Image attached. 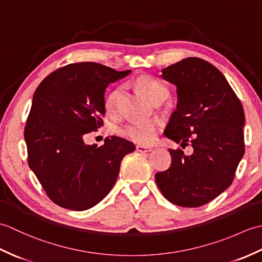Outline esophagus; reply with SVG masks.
Segmentation results:
<instances>
[{
	"instance_id": "34e87169",
	"label": "esophagus",
	"mask_w": 262,
	"mask_h": 262,
	"mask_svg": "<svg viewBox=\"0 0 262 262\" xmlns=\"http://www.w3.org/2000/svg\"><path fill=\"white\" fill-rule=\"evenodd\" d=\"M151 147H147V146H144V145H137L136 146V151L138 152V153H147V152H149L151 151Z\"/></svg>"
}]
</instances>
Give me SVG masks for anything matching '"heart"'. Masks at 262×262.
I'll return each mask as SVG.
<instances>
[{"label": "heart", "mask_w": 262, "mask_h": 262, "mask_svg": "<svg viewBox=\"0 0 262 262\" xmlns=\"http://www.w3.org/2000/svg\"><path fill=\"white\" fill-rule=\"evenodd\" d=\"M134 85L138 91L143 93L153 103L160 104L169 96L166 88L154 77L149 75H141L134 81ZM122 97V89L117 86L110 90L104 98V108L110 115H116L118 113L119 103ZM119 134L127 140L141 145H147L154 141L158 133V126L154 122L149 121H134L130 124L121 126Z\"/></svg>", "instance_id": "obj_1"}]
</instances>
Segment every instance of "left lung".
I'll list each match as a JSON object with an SVG mask.
<instances>
[{
    "instance_id": "1",
    "label": "left lung",
    "mask_w": 262,
    "mask_h": 262,
    "mask_svg": "<svg viewBox=\"0 0 262 262\" xmlns=\"http://www.w3.org/2000/svg\"><path fill=\"white\" fill-rule=\"evenodd\" d=\"M177 86L178 104L164 135L191 145L169 149L171 165L155 181L163 196L177 206L199 207L231 186L244 154V110L240 99L214 65L188 57L162 70Z\"/></svg>"
}]
</instances>
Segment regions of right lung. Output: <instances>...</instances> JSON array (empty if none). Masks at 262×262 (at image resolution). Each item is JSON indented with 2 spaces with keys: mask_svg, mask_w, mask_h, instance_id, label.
<instances>
[{
  "mask_svg": "<svg viewBox=\"0 0 262 262\" xmlns=\"http://www.w3.org/2000/svg\"><path fill=\"white\" fill-rule=\"evenodd\" d=\"M129 73L93 62L69 64L35 91L25 127L28 164L60 207L85 210L101 202L115 185L121 160L135 151L134 144L117 136L99 147L83 141L103 125L109 83Z\"/></svg>",
  "mask_w": 262,
  "mask_h": 262,
  "instance_id": "right-lung-1",
  "label": "right lung"
}]
</instances>
